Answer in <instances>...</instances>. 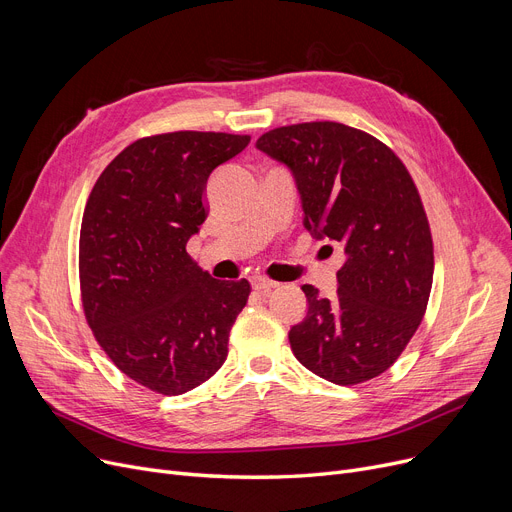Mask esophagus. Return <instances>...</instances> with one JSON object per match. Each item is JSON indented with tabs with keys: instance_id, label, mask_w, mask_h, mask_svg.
<instances>
[{
	"instance_id": "1",
	"label": "esophagus",
	"mask_w": 512,
	"mask_h": 512,
	"mask_svg": "<svg viewBox=\"0 0 512 512\" xmlns=\"http://www.w3.org/2000/svg\"><path fill=\"white\" fill-rule=\"evenodd\" d=\"M251 282H253V288H255V290H259V292H267V290H272V288H278V286H280L278 282H274V280H267V278H261V276L253 278Z\"/></svg>"
}]
</instances>
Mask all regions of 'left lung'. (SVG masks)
Masks as SVG:
<instances>
[{
	"instance_id": "1",
	"label": "left lung",
	"mask_w": 512,
	"mask_h": 512,
	"mask_svg": "<svg viewBox=\"0 0 512 512\" xmlns=\"http://www.w3.org/2000/svg\"><path fill=\"white\" fill-rule=\"evenodd\" d=\"M255 147L290 170L303 226L344 251L332 301L303 286L307 315L288 332L294 357L332 384L378 378L419 328L434 280L413 178L384 143L338 122L282 126Z\"/></svg>"
}]
</instances>
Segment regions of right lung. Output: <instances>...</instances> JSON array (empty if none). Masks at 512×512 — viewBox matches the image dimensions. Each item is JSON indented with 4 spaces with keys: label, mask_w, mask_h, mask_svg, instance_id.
<instances>
[{
    "label": "right lung",
    "mask_w": 512,
    "mask_h": 512,
    "mask_svg": "<svg viewBox=\"0 0 512 512\" xmlns=\"http://www.w3.org/2000/svg\"><path fill=\"white\" fill-rule=\"evenodd\" d=\"M251 137L180 130L128 145L95 182L80 226V290L97 342L141 386L176 396L228 357L247 280H215L186 242L207 211L211 172Z\"/></svg>",
    "instance_id": "add662e5"
}]
</instances>
